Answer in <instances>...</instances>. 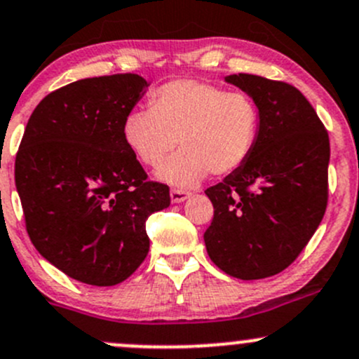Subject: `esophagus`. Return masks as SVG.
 I'll return each instance as SVG.
<instances>
[{"instance_id": "34e87169", "label": "esophagus", "mask_w": 359, "mask_h": 359, "mask_svg": "<svg viewBox=\"0 0 359 359\" xmlns=\"http://www.w3.org/2000/svg\"><path fill=\"white\" fill-rule=\"evenodd\" d=\"M189 198V192L187 191H180V189H172L170 191V199L172 203H182Z\"/></svg>"}]
</instances>
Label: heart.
I'll use <instances>...</instances> for the list:
<instances>
[{
  "instance_id": "obj_1",
  "label": "heart",
  "mask_w": 359,
  "mask_h": 359,
  "mask_svg": "<svg viewBox=\"0 0 359 359\" xmlns=\"http://www.w3.org/2000/svg\"><path fill=\"white\" fill-rule=\"evenodd\" d=\"M259 111L244 93H227L199 81H173L151 94V108L132 110L123 120L127 146L148 167L182 148L156 177L192 187L211 172L229 175L243 167L255 149Z\"/></svg>"
}]
</instances>
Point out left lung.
Segmentation results:
<instances>
[{
	"label": "left lung",
	"instance_id": "obj_1",
	"mask_svg": "<svg viewBox=\"0 0 359 359\" xmlns=\"http://www.w3.org/2000/svg\"><path fill=\"white\" fill-rule=\"evenodd\" d=\"M225 82L255 101L259 130L246 163L205 191L215 208L205 244L222 271L258 280L287 269L325 215L329 135L292 86L249 74Z\"/></svg>",
	"mask_w": 359,
	"mask_h": 359
}]
</instances>
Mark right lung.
<instances>
[{
	"mask_svg": "<svg viewBox=\"0 0 359 359\" xmlns=\"http://www.w3.org/2000/svg\"><path fill=\"white\" fill-rule=\"evenodd\" d=\"M135 74L82 79L48 94L30 115L15 186L32 244L82 284L129 278L149 251L146 220L170 206L123 139L127 113L148 90Z\"/></svg>",
	"mask_w": 359,
	"mask_h": 359,
	"instance_id": "add662e5",
	"label": "right lung"
}]
</instances>
